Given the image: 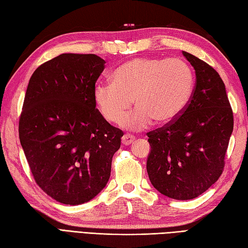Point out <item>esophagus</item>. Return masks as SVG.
Here are the masks:
<instances>
[{"label":"esophagus","instance_id":"esophagus-1","mask_svg":"<svg viewBox=\"0 0 248 248\" xmlns=\"http://www.w3.org/2000/svg\"><path fill=\"white\" fill-rule=\"evenodd\" d=\"M134 140H135V138L133 135L124 134L123 136V139H121V143H123V145H130L131 143H133Z\"/></svg>","mask_w":248,"mask_h":248}]
</instances>
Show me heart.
<instances>
[{
  "instance_id": "heart-1",
  "label": "heart",
  "mask_w": 248,
  "mask_h": 248,
  "mask_svg": "<svg viewBox=\"0 0 248 248\" xmlns=\"http://www.w3.org/2000/svg\"><path fill=\"white\" fill-rule=\"evenodd\" d=\"M194 73L178 59L138 57L125 62L112 75V82H98L93 100L102 117L119 124L133 105L138 107L123 125L131 130L148 128L155 120L166 124L186 109L194 91Z\"/></svg>"
}]
</instances>
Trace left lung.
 I'll use <instances>...</instances> for the list:
<instances>
[{
    "mask_svg": "<svg viewBox=\"0 0 248 248\" xmlns=\"http://www.w3.org/2000/svg\"><path fill=\"white\" fill-rule=\"evenodd\" d=\"M196 73L187 107L179 117L147 133L150 182L177 200L194 199L218 180L233 130V113L219 75L207 62L182 52Z\"/></svg>",
    "mask_w": 248,
    "mask_h": 248,
    "instance_id": "left-lung-1",
    "label": "left lung"
}]
</instances>
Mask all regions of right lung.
<instances>
[{
	"label": "right lung",
	"mask_w": 248,
	"mask_h": 248,
	"mask_svg": "<svg viewBox=\"0 0 248 248\" xmlns=\"http://www.w3.org/2000/svg\"><path fill=\"white\" fill-rule=\"evenodd\" d=\"M105 61L64 53L31 75L19 139L36 183L56 202L81 204L102 191L123 131L96 108L93 88Z\"/></svg>",
	"instance_id": "obj_1"
}]
</instances>
